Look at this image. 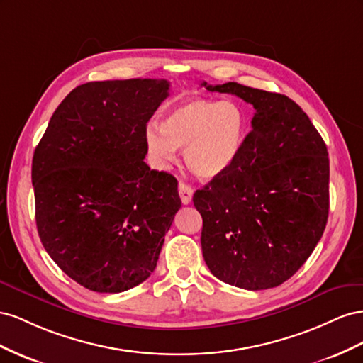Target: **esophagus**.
Masks as SVG:
<instances>
[{
  "mask_svg": "<svg viewBox=\"0 0 363 363\" xmlns=\"http://www.w3.org/2000/svg\"><path fill=\"white\" fill-rule=\"evenodd\" d=\"M178 190H179V198H181L182 203H184V205H189V203L191 202V198H193V189L190 187L189 184L179 182Z\"/></svg>",
  "mask_w": 363,
  "mask_h": 363,
  "instance_id": "esophagus-1",
  "label": "esophagus"
}]
</instances>
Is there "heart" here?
Returning <instances> with one entry per match:
<instances>
[{"mask_svg": "<svg viewBox=\"0 0 363 363\" xmlns=\"http://www.w3.org/2000/svg\"><path fill=\"white\" fill-rule=\"evenodd\" d=\"M247 133V118L235 101L194 99L170 109L161 121L149 124L146 143L161 165L182 149L184 162L202 179L222 174L239 157Z\"/></svg>", "mask_w": 363, "mask_h": 363, "instance_id": "heart-1", "label": "heart"}]
</instances>
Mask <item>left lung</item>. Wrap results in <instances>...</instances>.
Masks as SVG:
<instances>
[{
	"mask_svg": "<svg viewBox=\"0 0 363 363\" xmlns=\"http://www.w3.org/2000/svg\"><path fill=\"white\" fill-rule=\"evenodd\" d=\"M202 85L255 109L239 157L193 196L203 220V260L226 284L277 287L306 263L325 230L327 146L307 113L283 94L237 82Z\"/></svg>",
	"mask_w": 363,
	"mask_h": 363,
	"instance_id": "1",
	"label": "left lung"
}]
</instances>
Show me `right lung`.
<instances>
[{"instance_id": "obj_1", "label": "right lung", "mask_w": 363, "mask_h": 363, "mask_svg": "<svg viewBox=\"0 0 363 363\" xmlns=\"http://www.w3.org/2000/svg\"><path fill=\"white\" fill-rule=\"evenodd\" d=\"M167 80L89 82L62 100L32 162L36 226L45 251L76 283L120 294L157 267L181 208L178 181L150 170L146 126Z\"/></svg>"}]
</instances>
